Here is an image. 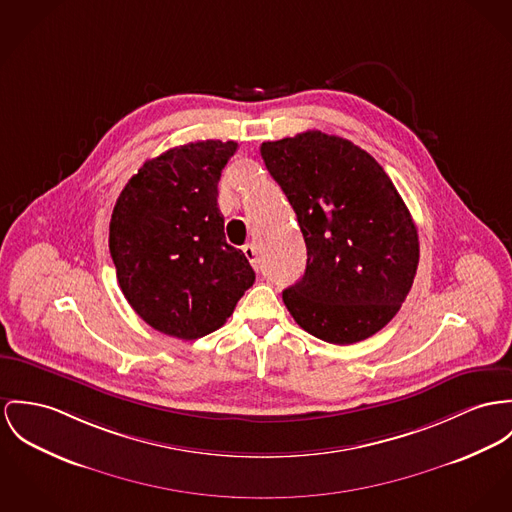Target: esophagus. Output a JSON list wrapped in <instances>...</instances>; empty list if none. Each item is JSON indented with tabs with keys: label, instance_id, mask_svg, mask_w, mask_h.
Returning <instances> with one entry per match:
<instances>
[{
	"label": "esophagus",
	"instance_id": "esophagus-1",
	"mask_svg": "<svg viewBox=\"0 0 512 512\" xmlns=\"http://www.w3.org/2000/svg\"><path fill=\"white\" fill-rule=\"evenodd\" d=\"M243 253H245V257L249 259V263L253 265V269H259V253H257V247H255L253 243H247V245L243 247Z\"/></svg>",
	"mask_w": 512,
	"mask_h": 512
}]
</instances>
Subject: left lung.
I'll list each match as a JSON object with an SVG mask.
<instances>
[{"mask_svg": "<svg viewBox=\"0 0 512 512\" xmlns=\"http://www.w3.org/2000/svg\"><path fill=\"white\" fill-rule=\"evenodd\" d=\"M261 156L296 212L306 273L282 292L294 321L353 345L399 312L419 265V236L392 179L351 140L308 130L263 142Z\"/></svg>", "mask_w": 512, "mask_h": 512, "instance_id": "1", "label": "left lung"}]
</instances>
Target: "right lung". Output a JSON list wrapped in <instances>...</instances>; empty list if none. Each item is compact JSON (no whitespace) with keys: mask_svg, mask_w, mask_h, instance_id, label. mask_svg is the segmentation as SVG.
Wrapping results in <instances>:
<instances>
[{"mask_svg":"<svg viewBox=\"0 0 512 512\" xmlns=\"http://www.w3.org/2000/svg\"><path fill=\"white\" fill-rule=\"evenodd\" d=\"M236 142L200 140L148 159L118 197L109 249L118 286L148 325L193 341L234 314L255 273L224 234L218 181Z\"/></svg>","mask_w":512,"mask_h":512,"instance_id":"right-lung-1","label":"right lung"}]
</instances>
